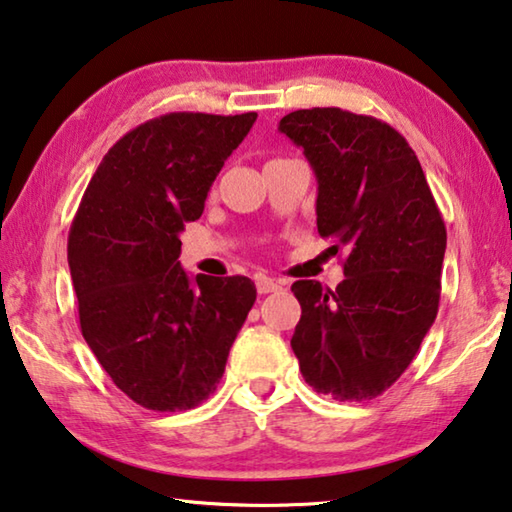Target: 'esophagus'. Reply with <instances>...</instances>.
Returning <instances> with one entry per match:
<instances>
[{"label": "esophagus", "mask_w": 512, "mask_h": 512, "mask_svg": "<svg viewBox=\"0 0 512 512\" xmlns=\"http://www.w3.org/2000/svg\"><path fill=\"white\" fill-rule=\"evenodd\" d=\"M281 288V281L270 279V276H256V290L261 295H267V292H276Z\"/></svg>", "instance_id": "obj_1"}]
</instances>
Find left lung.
Here are the masks:
<instances>
[{"instance_id":"obj_1","label":"left lung","mask_w":512,"mask_h":512,"mask_svg":"<svg viewBox=\"0 0 512 512\" xmlns=\"http://www.w3.org/2000/svg\"><path fill=\"white\" fill-rule=\"evenodd\" d=\"M279 131L317 179V231L349 249L345 281H295L301 320L290 345L308 385L367 401L406 372L438 315L447 229L406 138L342 108L288 113Z\"/></svg>"}]
</instances>
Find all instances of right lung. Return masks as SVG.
Here are the masks:
<instances>
[{"label":"right lung","mask_w":512,"mask_h":512,"mask_svg":"<svg viewBox=\"0 0 512 512\" xmlns=\"http://www.w3.org/2000/svg\"><path fill=\"white\" fill-rule=\"evenodd\" d=\"M256 113H167L108 149L67 238L79 322L92 354L138 406L174 413L217 388L256 301L247 276L183 272L181 231Z\"/></svg>","instance_id":"1"}]
</instances>
